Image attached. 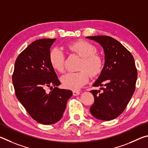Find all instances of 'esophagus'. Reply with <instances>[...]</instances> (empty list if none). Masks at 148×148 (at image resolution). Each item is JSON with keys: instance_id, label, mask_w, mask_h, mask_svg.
<instances>
[{"instance_id": "34e87169", "label": "esophagus", "mask_w": 148, "mask_h": 148, "mask_svg": "<svg viewBox=\"0 0 148 148\" xmlns=\"http://www.w3.org/2000/svg\"><path fill=\"white\" fill-rule=\"evenodd\" d=\"M80 94V92L79 91H73V95H74V96H77V95H78Z\"/></svg>"}]
</instances>
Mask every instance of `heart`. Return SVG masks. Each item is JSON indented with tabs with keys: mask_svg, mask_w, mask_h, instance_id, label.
Returning a JSON list of instances; mask_svg holds the SVG:
<instances>
[{
	"mask_svg": "<svg viewBox=\"0 0 148 148\" xmlns=\"http://www.w3.org/2000/svg\"><path fill=\"white\" fill-rule=\"evenodd\" d=\"M71 53L81 57L79 72H69L61 77V82L66 88L73 90H79L86 84L89 80V75L95 77L102 71L103 61L100 55L97 54V48L92 43L85 40L74 41L67 45ZM49 60L51 66L56 71L64 70V56L62 51L58 48L52 49L49 54Z\"/></svg>",
	"mask_w": 148,
	"mask_h": 148,
	"instance_id": "b5f03b06",
	"label": "heart"
}]
</instances>
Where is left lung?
<instances>
[{"instance_id":"8db88e82","label":"left lung","mask_w":148,"mask_h":148,"mask_svg":"<svg viewBox=\"0 0 148 148\" xmlns=\"http://www.w3.org/2000/svg\"><path fill=\"white\" fill-rule=\"evenodd\" d=\"M102 47L104 67L93 86H103L90 91L94 103L90 108L94 118L103 121L114 120L125 110L135 90L137 70L134 58L127 49L107 36H88Z\"/></svg>"}]
</instances>
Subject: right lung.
<instances>
[{"label":"right lung","mask_w":148,"mask_h":148,"mask_svg":"<svg viewBox=\"0 0 148 148\" xmlns=\"http://www.w3.org/2000/svg\"><path fill=\"white\" fill-rule=\"evenodd\" d=\"M56 39L31 43L16 59L12 76L15 95L34 120L43 125L55 123L63 116L73 94L59 88L60 82L49 60L50 48ZM47 87L54 88L49 93Z\"/></svg>","instance_id":"obj_1"}]
</instances>
